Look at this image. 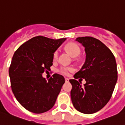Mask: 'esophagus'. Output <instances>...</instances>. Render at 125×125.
<instances>
[{
	"label": "esophagus",
	"mask_w": 125,
	"mask_h": 125,
	"mask_svg": "<svg viewBox=\"0 0 125 125\" xmlns=\"http://www.w3.org/2000/svg\"><path fill=\"white\" fill-rule=\"evenodd\" d=\"M64 80H65V82H69V79L67 78V77H65V79H64Z\"/></svg>",
	"instance_id": "34e87169"
}]
</instances>
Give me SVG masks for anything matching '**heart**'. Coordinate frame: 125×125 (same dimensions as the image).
Instances as JSON below:
<instances>
[{
    "mask_svg": "<svg viewBox=\"0 0 125 125\" xmlns=\"http://www.w3.org/2000/svg\"><path fill=\"white\" fill-rule=\"evenodd\" d=\"M65 49L73 57L77 56L80 54V48L78 47L77 45L74 43H69L66 45ZM58 56V51L56 50V51L54 52V54H53V59H54V61H56L57 60ZM73 71V68L72 67H68V66H62L58 70V71L60 73L64 75H67L69 74V72Z\"/></svg>",
    "mask_w": 125,
    "mask_h": 125,
    "instance_id": "obj_1",
    "label": "heart"
}]
</instances>
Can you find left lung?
Masks as SVG:
<instances>
[{
	"label": "left lung",
	"mask_w": 125,
	"mask_h": 125,
	"mask_svg": "<svg viewBox=\"0 0 125 125\" xmlns=\"http://www.w3.org/2000/svg\"><path fill=\"white\" fill-rule=\"evenodd\" d=\"M75 41L85 48L86 61L75 79L82 77V86L76 80H70L71 97L74 107L82 113L90 114L101 110L110 101L118 78L116 59L105 44L92 37H77Z\"/></svg>",
	"instance_id": "obj_1"
}]
</instances>
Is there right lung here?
I'll list each match as a JSON object with an SVG mask.
<instances>
[{
  "label": "right lung",
  "instance_id": "obj_1",
  "mask_svg": "<svg viewBox=\"0 0 125 125\" xmlns=\"http://www.w3.org/2000/svg\"><path fill=\"white\" fill-rule=\"evenodd\" d=\"M65 40L35 37L13 54L9 69L11 90L18 102L31 112L43 113L55 104L64 77L55 73L48 81L42 74L50 70L54 52Z\"/></svg>",
  "mask_w": 125,
  "mask_h": 125
}]
</instances>
